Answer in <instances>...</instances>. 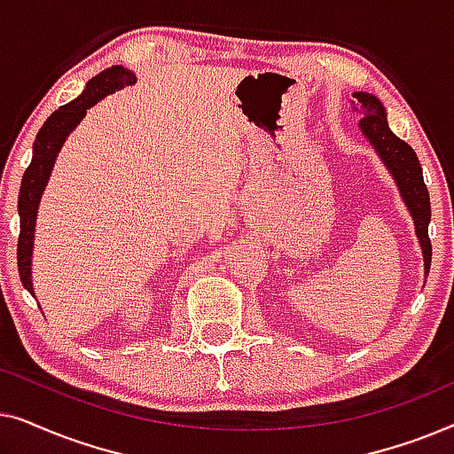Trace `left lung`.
<instances>
[{
	"label": "left lung",
	"mask_w": 454,
	"mask_h": 454,
	"mask_svg": "<svg viewBox=\"0 0 454 454\" xmlns=\"http://www.w3.org/2000/svg\"><path fill=\"white\" fill-rule=\"evenodd\" d=\"M353 109L362 115L359 120V129L374 148V153L387 167L390 177L395 179L396 190L405 202V207L411 215L415 235L419 239L421 254H424V272H430L432 262V244L427 238V225H430L432 210H430V194L424 184V173L418 154L405 140L393 134L388 128L387 109L380 103V98L372 95V92L357 90L353 92Z\"/></svg>",
	"instance_id": "left-lung-1"
}]
</instances>
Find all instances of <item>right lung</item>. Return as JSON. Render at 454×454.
Segmentation results:
<instances>
[{
    "label": "right lung",
    "mask_w": 454,
    "mask_h": 454,
    "mask_svg": "<svg viewBox=\"0 0 454 454\" xmlns=\"http://www.w3.org/2000/svg\"><path fill=\"white\" fill-rule=\"evenodd\" d=\"M136 84V74L123 66H111L95 78L86 82L82 95L74 101L61 105V107L47 117L43 128L36 134L33 145V160L24 171L20 184V196H18V216H20V238H18V272L24 289L35 295L33 285V247H35V225L39 204L45 192L49 177L55 167V159L80 121L84 120L86 111L95 107L107 95L121 90L123 86Z\"/></svg>",
    "instance_id": "right-lung-1"
}]
</instances>
